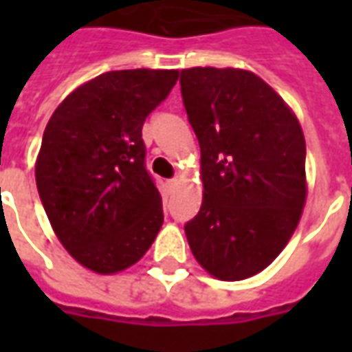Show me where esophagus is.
<instances>
[{
	"label": "esophagus",
	"instance_id": "obj_1",
	"mask_svg": "<svg viewBox=\"0 0 352 352\" xmlns=\"http://www.w3.org/2000/svg\"><path fill=\"white\" fill-rule=\"evenodd\" d=\"M177 183H179V179H177V177H173V179H169L168 181V186H171V188H173V186H177Z\"/></svg>",
	"mask_w": 352,
	"mask_h": 352
}]
</instances>
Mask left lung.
Here are the masks:
<instances>
[{
    "instance_id": "1",
    "label": "left lung",
    "mask_w": 352,
    "mask_h": 352,
    "mask_svg": "<svg viewBox=\"0 0 352 352\" xmlns=\"http://www.w3.org/2000/svg\"><path fill=\"white\" fill-rule=\"evenodd\" d=\"M181 94L204 181L186 239L217 279H247L279 256L300 222L307 192L303 131L279 94L251 72L183 69Z\"/></svg>"
}]
</instances>
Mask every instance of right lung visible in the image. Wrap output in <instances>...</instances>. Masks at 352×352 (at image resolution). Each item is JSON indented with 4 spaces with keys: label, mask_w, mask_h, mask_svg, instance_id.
<instances>
[{
    "label": "right lung",
    "mask_w": 352,
    "mask_h": 352,
    "mask_svg": "<svg viewBox=\"0 0 352 352\" xmlns=\"http://www.w3.org/2000/svg\"><path fill=\"white\" fill-rule=\"evenodd\" d=\"M177 79L175 69L103 73L69 94L45 128L39 198L65 251L92 272L130 267L160 232L162 196L141 130Z\"/></svg>",
    "instance_id": "obj_1"
}]
</instances>
